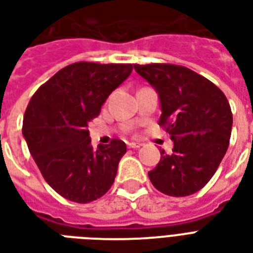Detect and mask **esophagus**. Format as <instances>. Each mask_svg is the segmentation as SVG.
Segmentation results:
<instances>
[{
  "label": "esophagus",
  "mask_w": 253,
  "mask_h": 253,
  "mask_svg": "<svg viewBox=\"0 0 253 253\" xmlns=\"http://www.w3.org/2000/svg\"><path fill=\"white\" fill-rule=\"evenodd\" d=\"M126 145H128V148H130V149H137V148H141V146H142V144H140V142H133V141H129V142H126Z\"/></svg>",
  "instance_id": "34e87169"
}]
</instances>
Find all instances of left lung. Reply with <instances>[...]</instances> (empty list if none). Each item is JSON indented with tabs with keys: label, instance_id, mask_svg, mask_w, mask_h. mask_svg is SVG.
<instances>
[{
	"label": "left lung",
	"instance_id": "obj_1",
	"mask_svg": "<svg viewBox=\"0 0 253 253\" xmlns=\"http://www.w3.org/2000/svg\"><path fill=\"white\" fill-rule=\"evenodd\" d=\"M133 68L158 93L162 112L158 124L174 142L173 153L162 150L149 179L170 197L197 193L212 178L230 144L228 100L210 80L182 66L133 64Z\"/></svg>",
	"mask_w": 253,
	"mask_h": 253
}]
</instances>
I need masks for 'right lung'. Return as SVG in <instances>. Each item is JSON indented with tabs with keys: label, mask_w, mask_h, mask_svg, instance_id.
<instances>
[{
	"label": "right lung",
	"mask_w": 253,
	"mask_h": 253,
	"mask_svg": "<svg viewBox=\"0 0 253 253\" xmlns=\"http://www.w3.org/2000/svg\"><path fill=\"white\" fill-rule=\"evenodd\" d=\"M132 64L79 62L58 71L27 105L22 134L43 178L76 203L103 197L115 182L124 141L93 149L88 123L132 74Z\"/></svg>",
	"instance_id": "right-lung-1"
}]
</instances>
